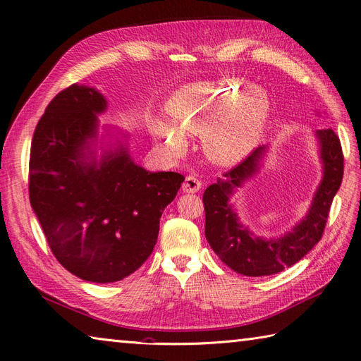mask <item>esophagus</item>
Returning a JSON list of instances; mask_svg holds the SVG:
<instances>
[{
    "mask_svg": "<svg viewBox=\"0 0 361 361\" xmlns=\"http://www.w3.org/2000/svg\"><path fill=\"white\" fill-rule=\"evenodd\" d=\"M200 188H202V182L195 176H187L185 178V182L182 183L183 192H197Z\"/></svg>",
    "mask_w": 361,
    "mask_h": 361,
    "instance_id": "34e87169",
    "label": "esophagus"
}]
</instances>
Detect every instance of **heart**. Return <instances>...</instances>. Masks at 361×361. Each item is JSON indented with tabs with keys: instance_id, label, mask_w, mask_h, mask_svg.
<instances>
[{
	"instance_id": "1",
	"label": "heart",
	"mask_w": 361,
	"mask_h": 361,
	"mask_svg": "<svg viewBox=\"0 0 361 361\" xmlns=\"http://www.w3.org/2000/svg\"><path fill=\"white\" fill-rule=\"evenodd\" d=\"M173 123L154 120V134L173 150H183L188 134H202L203 150L218 164H236L259 145L271 104L259 87L239 78L182 87L167 104Z\"/></svg>"
}]
</instances>
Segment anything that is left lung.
Masks as SVG:
<instances>
[{"mask_svg": "<svg viewBox=\"0 0 361 361\" xmlns=\"http://www.w3.org/2000/svg\"><path fill=\"white\" fill-rule=\"evenodd\" d=\"M322 180L307 214L280 238H260L245 227L231 197L260 170L268 146H259L231 171L218 178L203 194L204 235L215 255L238 274L260 277L277 274L301 260L319 243L334 195L343 178V154L333 129H318Z\"/></svg>", "mask_w": 361, "mask_h": 361, "instance_id": "1", "label": "left lung"}]
</instances>
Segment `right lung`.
I'll return each instance as SVG.
<instances>
[{
    "mask_svg": "<svg viewBox=\"0 0 361 361\" xmlns=\"http://www.w3.org/2000/svg\"><path fill=\"white\" fill-rule=\"evenodd\" d=\"M105 110L94 87H68L47 106L30 152V203L52 255L93 283L123 280L145 264L159 218L185 180L179 173L137 166L120 140L101 146L97 159V114ZM105 130L116 137L114 129Z\"/></svg>",
    "mask_w": 361,
    "mask_h": 361,
    "instance_id": "add662e5",
    "label": "right lung"
}]
</instances>
